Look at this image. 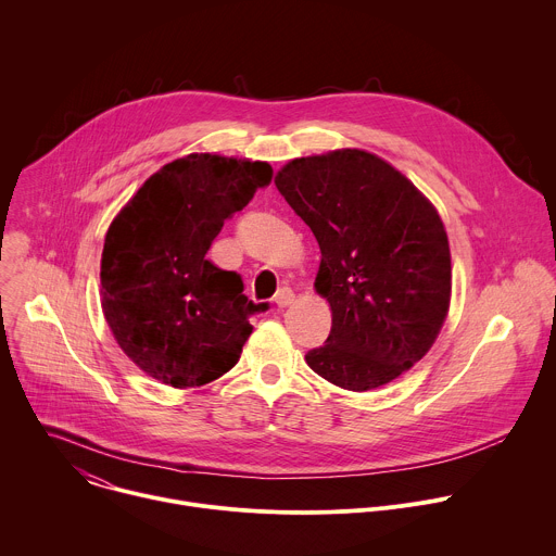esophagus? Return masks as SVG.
<instances>
[{"label":"esophagus","instance_id":"esophagus-1","mask_svg":"<svg viewBox=\"0 0 556 556\" xmlns=\"http://www.w3.org/2000/svg\"><path fill=\"white\" fill-rule=\"evenodd\" d=\"M275 303H277V307H288L290 303H294V292L290 288H281L275 294Z\"/></svg>","mask_w":556,"mask_h":556}]
</instances>
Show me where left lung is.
<instances>
[{
    "label": "left lung",
    "instance_id": "1",
    "mask_svg": "<svg viewBox=\"0 0 556 556\" xmlns=\"http://www.w3.org/2000/svg\"><path fill=\"white\" fill-rule=\"evenodd\" d=\"M275 185L320 247L314 288L331 305V331L305 362L355 393L393 382L430 351L450 309L437 210L400 169L357 148L292 159Z\"/></svg>",
    "mask_w": 556,
    "mask_h": 556
}]
</instances>
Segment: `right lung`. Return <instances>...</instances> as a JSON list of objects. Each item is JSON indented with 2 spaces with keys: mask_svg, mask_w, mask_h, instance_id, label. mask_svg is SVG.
I'll return each mask as SVG.
<instances>
[{
  "mask_svg": "<svg viewBox=\"0 0 556 556\" xmlns=\"http://www.w3.org/2000/svg\"><path fill=\"white\" fill-rule=\"evenodd\" d=\"M273 178L266 161L197 152L152 174L106 231L102 312L122 351L174 389L203 387L236 366L266 312L242 277L205 255L227 218Z\"/></svg>",
  "mask_w": 556,
  "mask_h": 556,
  "instance_id": "add662e5",
  "label": "right lung"
}]
</instances>
